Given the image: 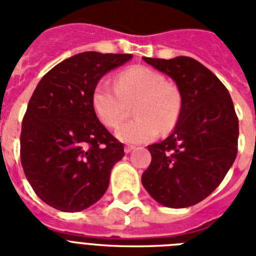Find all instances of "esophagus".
<instances>
[{
    "label": "esophagus",
    "instance_id": "1",
    "mask_svg": "<svg viewBox=\"0 0 256 256\" xmlns=\"http://www.w3.org/2000/svg\"><path fill=\"white\" fill-rule=\"evenodd\" d=\"M134 148H136L134 146H124V152H126V154H128V152H132Z\"/></svg>",
    "mask_w": 256,
    "mask_h": 256
}]
</instances>
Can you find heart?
I'll list each match as a JSON object with an SVG mask.
<instances>
[{
	"label": "heart",
	"instance_id": "1",
	"mask_svg": "<svg viewBox=\"0 0 256 256\" xmlns=\"http://www.w3.org/2000/svg\"><path fill=\"white\" fill-rule=\"evenodd\" d=\"M136 118L116 130L124 144H144L160 132H170L178 120L180 94L160 72L146 66H132L120 72L116 88L100 81L92 92V110L106 128H116L132 106Z\"/></svg>",
	"mask_w": 256,
	"mask_h": 256
}]
</instances>
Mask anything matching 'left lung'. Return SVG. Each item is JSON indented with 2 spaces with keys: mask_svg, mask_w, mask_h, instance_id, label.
Wrapping results in <instances>:
<instances>
[{
  "mask_svg": "<svg viewBox=\"0 0 256 256\" xmlns=\"http://www.w3.org/2000/svg\"><path fill=\"white\" fill-rule=\"evenodd\" d=\"M144 61L174 80L182 104L171 136L148 148L152 164L142 174V184L164 206H194L220 184L236 158L234 104L226 86L194 58Z\"/></svg>",
  "mask_w": 256,
  "mask_h": 256,
  "instance_id": "8db88e82",
  "label": "left lung"
}]
</instances>
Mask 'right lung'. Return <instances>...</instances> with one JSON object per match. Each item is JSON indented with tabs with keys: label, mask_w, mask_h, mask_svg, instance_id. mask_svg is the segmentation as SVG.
Instances as JSON below:
<instances>
[{
	"label": "right lung",
	"mask_w": 256,
	"mask_h": 256,
	"mask_svg": "<svg viewBox=\"0 0 256 256\" xmlns=\"http://www.w3.org/2000/svg\"><path fill=\"white\" fill-rule=\"evenodd\" d=\"M132 54L85 52L42 77L30 98L21 130V164L34 192L65 212L82 211L108 190L124 144L96 118L92 92Z\"/></svg>",
	"instance_id": "1"
}]
</instances>
